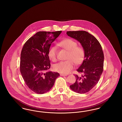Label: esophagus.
Returning a JSON list of instances; mask_svg holds the SVG:
<instances>
[{
	"label": "esophagus",
	"instance_id": "esophagus-1",
	"mask_svg": "<svg viewBox=\"0 0 122 122\" xmlns=\"http://www.w3.org/2000/svg\"><path fill=\"white\" fill-rule=\"evenodd\" d=\"M60 76H67V75H65V74H60Z\"/></svg>",
	"mask_w": 122,
	"mask_h": 122
}]
</instances>
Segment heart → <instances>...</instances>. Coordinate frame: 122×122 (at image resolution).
<instances>
[{
	"mask_svg": "<svg viewBox=\"0 0 122 122\" xmlns=\"http://www.w3.org/2000/svg\"><path fill=\"white\" fill-rule=\"evenodd\" d=\"M58 45L69 51L66 58L67 60L54 64L53 69L61 74H68L74 68L75 63L80 64L83 62L85 56V50L82 46H77L76 41L70 38L60 41ZM48 56L53 62L57 60V49L55 46L49 47Z\"/></svg>",
	"mask_w": 122,
	"mask_h": 122,
	"instance_id": "b5f03b06",
	"label": "heart"
}]
</instances>
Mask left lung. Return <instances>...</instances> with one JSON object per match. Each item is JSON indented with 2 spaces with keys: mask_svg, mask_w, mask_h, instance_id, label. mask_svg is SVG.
Here are the masks:
<instances>
[{
  "mask_svg": "<svg viewBox=\"0 0 122 122\" xmlns=\"http://www.w3.org/2000/svg\"><path fill=\"white\" fill-rule=\"evenodd\" d=\"M66 34L81 44L85 52L84 60L77 70L76 82L70 86L75 92L84 94L89 92L98 82L103 70L104 54L98 41L86 31H69Z\"/></svg>",
  "mask_w": 122,
  "mask_h": 122,
  "instance_id": "1",
  "label": "left lung"
}]
</instances>
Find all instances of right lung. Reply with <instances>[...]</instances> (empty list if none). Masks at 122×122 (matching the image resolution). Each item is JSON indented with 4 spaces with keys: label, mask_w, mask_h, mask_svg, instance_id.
Masks as SVG:
<instances>
[{
    "label": "right lung",
    "mask_w": 122,
    "mask_h": 122,
    "mask_svg": "<svg viewBox=\"0 0 122 122\" xmlns=\"http://www.w3.org/2000/svg\"><path fill=\"white\" fill-rule=\"evenodd\" d=\"M62 31H39L25 42L20 54V71L29 89L42 94L51 90L59 73L47 71L50 68L48 51Z\"/></svg>",
    "instance_id": "1"
}]
</instances>
